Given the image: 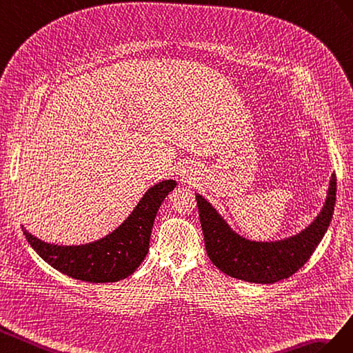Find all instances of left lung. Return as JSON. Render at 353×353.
<instances>
[{"mask_svg": "<svg viewBox=\"0 0 353 353\" xmlns=\"http://www.w3.org/2000/svg\"><path fill=\"white\" fill-rule=\"evenodd\" d=\"M337 179L331 176L328 196L321 214L299 235L278 243H256L235 234L217 211L196 195L205 250L223 274L256 284H274L290 278L310 259L325 235L336 204Z\"/></svg>", "mask_w": 353, "mask_h": 353, "instance_id": "8db88e82", "label": "left lung"}]
</instances>
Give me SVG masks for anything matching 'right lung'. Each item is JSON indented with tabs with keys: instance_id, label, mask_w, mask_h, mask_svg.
Listing matches in <instances>:
<instances>
[{
	"instance_id": "obj_1",
	"label": "right lung",
	"mask_w": 353,
	"mask_h": 353,
	"mask_svg": "<svg viewBox=\"0 0 353 353\" xmlns=\"http://www.w3.org/2000/svg\"><path fill=\"white\" fill-rule=\"evenodd\" d=\"M176 185L164 180L150 188L123 225L92 244L54 245L26 229L23 234L37 254L62 274L85 283H117L132 275L146 257L157 211Z\"/></svg>"
}]
</instances>
